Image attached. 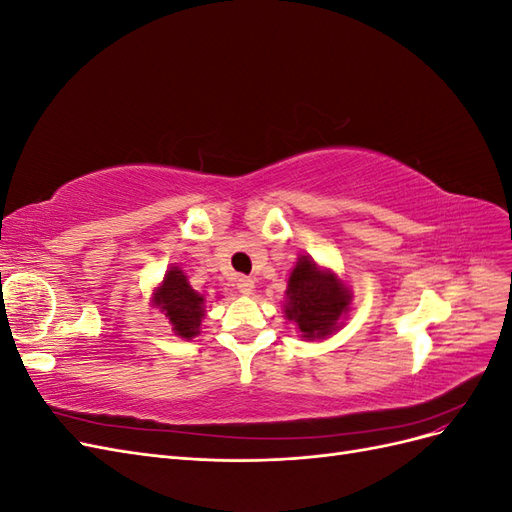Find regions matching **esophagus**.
Wrapping results in <instances>:
<instances>
[{
  "label": "esophagus",
  "instance_id": "obj_1",
  "mask_svg": "<svg viewBox=\"0 0 512 512\" xmlns=\"http://www.w3.org/2000/svg\"><path fill=\"white\" fill-rule=\"evenodd\" d=\"M235 286H237V290H239L241 294H245V297H247V294L254 292V280H252V277H245V275L237 277Z\"/></svg>",
  "mask_w": 512,
  "mask_h": 512
}]
</instances>
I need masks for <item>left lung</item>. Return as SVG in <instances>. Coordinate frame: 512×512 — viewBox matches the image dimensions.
<instances>
[{
    "instance_id": "1",
    "label": "left lung",
    "mask_w": 512,
    "mask_h": 512,
    "mask_svg": "<svg viewBox=\"0 0 512 512\" xmlns=\"http://www.w3.org/2000/svg\"><path fill=\"white\" fill-rule=\"evenodd\" d=\"M354 294L333 269L299 256L288 275L284 314L297 324L303 339H327L344 327Z\"/></svg>"
}]
</instances>
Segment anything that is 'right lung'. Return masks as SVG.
I'll return each instance as SVG.
<instances>
[{"instance_id": "1", "label": "right lung", "mask_w": 512, "mask_h": 512, "mask_svg": "<svg viewBox=\"0 0 512 512\" xmlns=\"http://www.w3.org/2000/svg\"><path fill=\"white\" fill-rule=\"evenodd\" d=\"M205 303V294L190 286L188 275L177 265L168 267L164 280L151 294V305L160 309L173 333L181 339H192L200 333V322L207 314Z\"/></svg>"}]
</instances>
